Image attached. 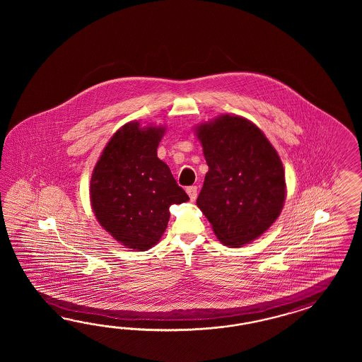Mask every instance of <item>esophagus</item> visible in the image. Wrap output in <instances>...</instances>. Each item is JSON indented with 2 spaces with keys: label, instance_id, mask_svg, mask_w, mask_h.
I'll return each instance as SVG.
<instances>
[{
  "label": "esophagus",
  "instance_id": "1",
  "mask_svg": "<svg viewBox=\"0 0 362 362\" xmlns=\"http://www.w3.org/2000/svg\"><path fill=\"white\" fill-rule=\"evenodd\" d=\"M187 194H188V197L189 199L194 202L197 197V186H191L188 187L186 189Z\"/></svg>",
  "mask_w": 362,
  "mask_h": 362
}]
</instances>
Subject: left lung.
<instances>
[{"label": "left lung", "instance_id": "1", "mask_svg": "<svg viewBox=\"0 0 362 362\" xmlns=\"http://www.w3.org/2000/svg\"><path fill=\"white\" fill-rule=\"evenodd\" d=\"M197 135L209 165L197 204L224 245L238 248L262 236L286 197L284 167L252 122L223 114Z\"/></svg>", "mask_w": 362, "mask_h": 362}]
</instances>
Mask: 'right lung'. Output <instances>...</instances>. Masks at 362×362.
<instances>
[{"instance_id": "1", "label": "right lung", "mask_w": 362, "mask_h": 362, "mask_svg": "<svg viewBox=\"0 0 362 362\" xmlns=\"http://www.w3.org/2000/svg\"><path fill=\"white\" fill-rule=\"evenodd\" d=\"M165 130L126 123L111 136L93 170L90 200L95 218L134 251H147L160 240L170 207L189 199L158 158Z\"/></svg>"}]
</instances>
